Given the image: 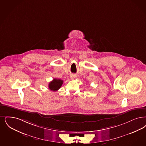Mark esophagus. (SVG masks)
<instances>
[{"mask_svg": "<svg viewBox=\"0 0 146 146\" xmlns=\"http://www.w3.org/2000/svg\"><path fill=\"white\" fill-rule=\"evenodd\" d=\"M76 74H72L70 76V78L72 79H74L76 78Z\"/></svg>", "mask_w": 146, "mask_h": 146, "instance_id": "obj_1", "label": "esophagus"}]
</instances>
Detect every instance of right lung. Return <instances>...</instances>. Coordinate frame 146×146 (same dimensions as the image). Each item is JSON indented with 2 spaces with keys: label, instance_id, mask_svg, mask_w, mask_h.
<instances>
[{
  "label": "right lung",
  "instance_id": "obj_1",
  "mask_svg": "<svg viewBox=\"0 0 146 146\" xmlns=\"http://www.w3.org/2000/svg\"><path fill=\"white\" fill-rule=\"evenodd\" d=\"M63 80L58 79H54L52 82H50L48 85L49 88L52 91H56L61 87Z\"/></svg>",
  "mask_w": 146,
  "mask_h": 146
}]
</instances>
